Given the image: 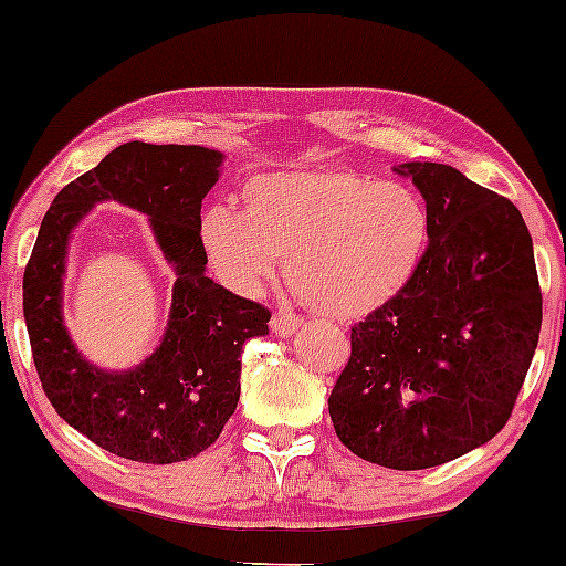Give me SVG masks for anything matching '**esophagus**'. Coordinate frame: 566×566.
<instances>
[{
	"label": "esophagus",
	"mask_w": 566,
	"mask_h": 566,
	"mask_svg": "<svg viewBox=\"0 0 566 566\" xmlns=\"http://www.w3.org/2000/svg\"><path fill=\"white\" fill-rule=\"evenodd\" d=\"M270 327H273L277 337H291V335H296L301 327H304V319H301V316H296V314L277 312L273 316V322H270Z\"/></svg>",
	"instance_id": "esophagus-1"
}]
</instances>
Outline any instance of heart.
Wrapping results in <instances>:
<instances>
[{
  "label": "heart",
  "instance_id": "obj_1",
  "mask_svg": "<svg viewBox=\"0 0 566 566\" xmlns=\"http://www.w3.org/2000/svg\"><path fill=\"white\" fill-rule=\"evenodd\" d=\"M430 242V213L401 182L355 169H289L242 185V211L208 206L198 244L221 285L258 296L281 273L329 319H360L407 289Z\"/></svg>",
  "mask_w": 566,
  "mask_h": 566
}]
</instances>
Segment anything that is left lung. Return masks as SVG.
<instances>
[{
    "mask_svg": "<svg viewBox=\"0 0 566 566\" xmlns=\"http://www.w3.org/2000/svg\"><path fill=\"white\" fill-rule=\"evenodd\" d=\"M430 242L397 298L350 329L329 394L337 438L363 461L415 471L505 428L541 332V285L523 216L455 167L407 161Z\"/></svg>",
    "mask_w": 566,
    "mask_h": 566,
    "instance_id": "obj_1",
    "label": "left lung"
}]
</instances>
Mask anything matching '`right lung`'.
I'll return each instance as SVG.
<instances>
[{
    "instance_id": "right-lung-1",
    "label": "right lung",
    "mask_w": 566,
    "mask_h": 566,
    "mask_svg": "<svg viewBox=\"0 0 566 566\" xmlns=\"http://www.w3.org/2000/svg\"><path fill=\"white\" fill-rule=\"evenodd\" d=\"M221 161V151L206 146H118L53 198L28 260L22 312L45 397L61 420L120 459L177 463L216 443L237 409L244 343L268 335L265 306L206 275L198 216ZM99 199L149 214L176 270L163 345L130 371H99L84 361L60 316L67 237Z\"/></svg>"
}]
</instances>
